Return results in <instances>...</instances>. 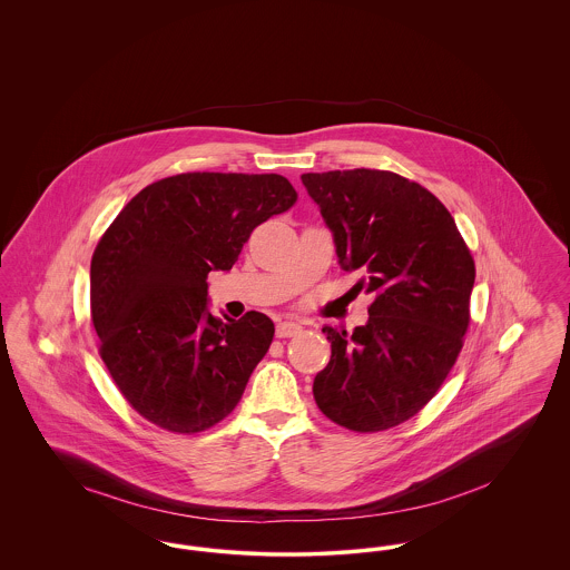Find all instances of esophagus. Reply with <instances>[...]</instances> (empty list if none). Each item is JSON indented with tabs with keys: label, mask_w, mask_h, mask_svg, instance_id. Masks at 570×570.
Returning <instances> with one entry per match:
<instances>
[{
	"label": "esophagus",
	"mask_w": 570,
	"mask_h": 570,
	"mask_svg": "<svg viewBox=\"0 0 570 570\" xmlns=\"http://www.w3.org/2000/svg\"><path fill=\"white\" fill-rule=\"evenodd\" d=\"M298 333H301V325L293 323V321H284V323H277V326H275L277 337H293Z\"/></svg>",
	"instance_id": "34e87169"
}]
</instances>
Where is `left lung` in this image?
Returning a JSON list of instances; mask_svg holds the SVG:
<instances>
[{
    "label": "left lung",
    "instance_id": "obj_1",
    "mask_svg": "<svg viewBox=\"0 0 570 570\" xmlns=\"http://www.w3.org/2000/svg\"><path fill=\"white\" fill-rule=\"evenodd\" d=\"M333 233L337 263L374 295L370 318L323 326L331 361L314 400L333 423L382 432L425 406L458 361L470 323L474 261L434 194L389 170L301 175Z\"/></svg>",
    "mask_w": 570,
    "mask_h": 570
}]
</instances>
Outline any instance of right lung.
Here are the masks:
<instances>
[{"label":"right lung","mask_w":570,"mask_h":570,"mask_svg":"<svg viewBox=\"0 0 570 570\" xmlns=\"http://www.w3.org/2000/svg\"><path fill=\"white\" fill-rule=\"evenodd\" d=\"M295 200L275 173H184L142 188L112 219L91 258V321L140 416L196 434L239 404L275 326L261 312L212 316L207 275L230 272L252 230Z\"/></svg>","instance_id":"right-lung-1"}]
</instances>
